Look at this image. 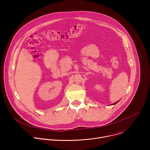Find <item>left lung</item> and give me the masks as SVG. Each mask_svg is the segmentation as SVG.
<instances>
[{
    "label": "left lung",
    "instance_id": "left-lung-1",
    "mask_svg": "<svg viewBox=\"0 0 150 150\" xmlns=\"http://www.w3.org/2000/svg\"><path fill=\"white\" fill-rule=\"evenodd\" d=\"M118 101H117V102H116V103H113V104H112V105H115V104H116V103H117V102H118Z\"/></svg>",
    "mask_w": 150,
    "mask_h": 150
}]
</instances>
